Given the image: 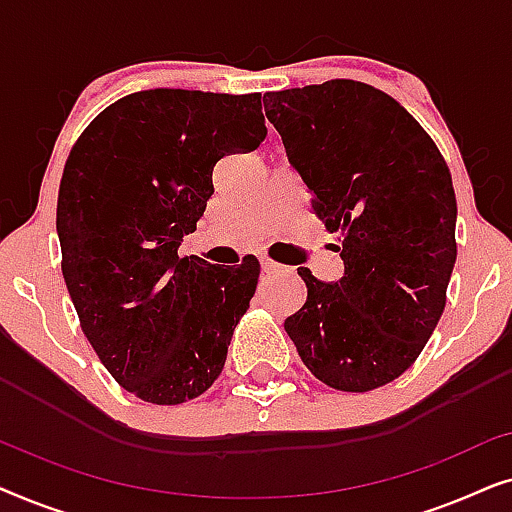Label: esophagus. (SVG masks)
I'll return each instance as SVG.
<instances>
[{"label": "esophagus", "instance_id": "34e87169", "mask_svg": "<svg viewBox=\"0 0 512 512\" xmlns=\"http://www.w3.org/2000/svg\"><path fill=\"white\" fill-rule=\"evenodd\" d=\"M261 265H263V272H268V275H272V272H282L284 270V265L270 261V258H263Z\"/></svg>", "mask_w": 512, "mask_h": 512}]
</instances>
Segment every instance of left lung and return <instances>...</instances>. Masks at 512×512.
Returning <instances> with one entry per match:
<instances>
[{"mask_svg": "<svg viewBox=\"0 0 512 512\" xmlns=\"http://www.w3.org/2000/svg\"><path fill=\"white\" fill-rule=\"evenodd\" d=\"M265 116L340 233V282L298 275L307 300L284 321L310 373L363 394L408 370L445 310L457 261L452 174L426 130L382 90L333 79L265 93Z\"/></svg>", "mask_w": 512, "mask_h": 512, "instance_id": "obj_1", "label": "left lung"}]
</instances>
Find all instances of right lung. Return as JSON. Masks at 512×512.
Instances as JSON below:
<instances>
[{
    "instance_id": "obj_1",
    "label": "right lung",
    "mask_w": 512,
    "mask_h": 512,
    "mask_svg": "<svg viewBox=\"0 0 512 512\" xmlns=\"http://www.w3.org/2000/svg\"><path fill=\"white\" fill-rule=\"evenodd\" d=\"M261 93L156 88L97 114L62 172V277L104 368L153 405L212 387L261 263L177 254L212 198L214 165L265 137Z\"/></svg>"
}]
</instances>
